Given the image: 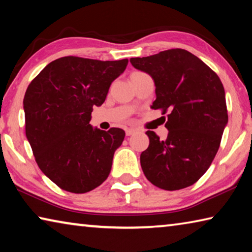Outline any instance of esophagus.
I'll return each mask as SVG.
<instances>
[{"label":"esophagus","mask_w":252,"mask_h":252,"mask_svg":"<svg viewBox=\"0 0 252 252\" xmlns=\"http://www.w3.org/2000/svg\"><path fill=\"white\" fill-rule=\"evenodd\" d=\"M135 129H133V127H129V129H126V134L127 135V136H130V135H132L133 133H135Z\"/></svg>","instance_id":"obj_1"}]
</instances>
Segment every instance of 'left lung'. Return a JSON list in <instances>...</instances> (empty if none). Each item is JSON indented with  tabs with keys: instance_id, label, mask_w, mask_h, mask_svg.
Here are the masks:
<instances>
[{
	"instance_id": "1",
	"label": "left lung",
	"mask_w": 252,
	"mask_h": 252,
	"mask_svg": "<svg viewBox=\"0 0 252 252\" xmlns=\"http://www.w3.org/2000/svg\"><path fill=\"white\" fill-rule=\"evenodd\" d=\"M131 64L155 81L152 109H169L165 140L147 131L150 143L140 156L144 176L163 190L192 186L210 167L228 123L223 85L206 63L182 49L146 58Z\"/></svg>"
}]
</instances>
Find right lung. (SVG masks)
Wrapping results in <instances>:
<instances>
[{
	"instance_id": "right-lung-1",
	"label": "right lung",
	"mask_w": 252,
	"mask_h": 252,
	"mask_svg": "<svg viewBox=\"0 0 252 252\" xmlns=\"http://www.w3.org/2000/svg\"><path fill=\"white\" fill-rule=\"evenodd\" d=\"M127 62L60 58L28 87L25 134L41 171L61 189L85 193L109 177L126 132L93 127L91 113L103 104L111 83Z\"/></svg>"
}]
</instances>
